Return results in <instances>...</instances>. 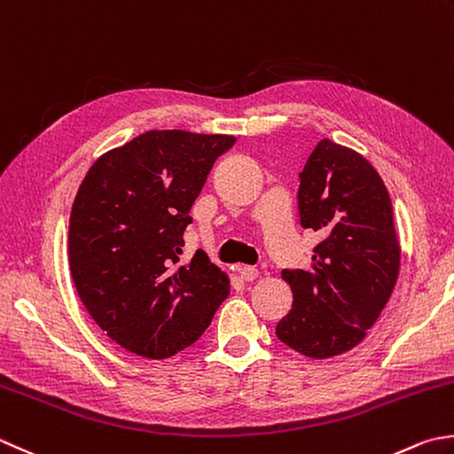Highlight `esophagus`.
Listing matches in <instances>:
<instances>
[{
  "mask_svg": "<svg viewBox=\"0 0 454 454\" xmlns=\"http://www.w3.org/2000/svg\"><path fill=\"white\" fill-rule=\"evenodd\" d=\"M238 273H239V278H242L244 281H254L260 271H257L255 268H252V265H238Z\"/></svg>",
  "mask_w": 454,
  "mask_h": 454,
  "instance_id": "1",
  "label": "esophagus"
}]
</instances>
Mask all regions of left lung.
Listing matches in <instances>:
<instances>
[{
    "label": "left lung",
    "instance_id": "8db88e82",
    "mask_svg": "<svg viewBox=\"0 0 454 454\" xmlns=\"http://www.w3.org/2000/svg\"><path fill=\"white\" fill-rule=\"evenodd\" d=\"M299 179L301 226L323 239L309 271H281L293 307L275 334L309 358H331L358 346L378 321L402 250L386 184L356 151L321 139Z\"/></svg>",
    "mask_w": 454,
    "mask_h": 454
}]
</instances>
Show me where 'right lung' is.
Segmentation results:
<instances>
[{"label": "right lung", "instance_id": "right-lung-1", "mask_svg": "<svg viewBox=\"0 0 454 454\" xmlns=\"http://www.w3.org/2000/svg\"><path fill=\"white\" fill-rule=\"evenodd\" d=\"M232 136L147 131L104 153L70 212L68 262L96 325L137 356L163 360L197 342L228 278L207 254L179 265L192 202Z\"/></svg>", "mask_w": 454, "mask_h": 454}]
</instances>
